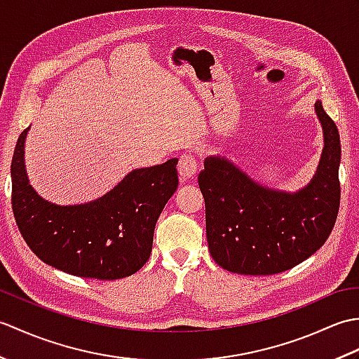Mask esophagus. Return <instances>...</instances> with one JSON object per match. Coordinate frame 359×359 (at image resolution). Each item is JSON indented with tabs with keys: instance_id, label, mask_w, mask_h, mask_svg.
I'll list each match as a JSON object with an SVG mask.
<instances>
[{
	"instance_id": "1",
	"label": "esophagus",
	"mask_w": 359,
	"mask_h": 359,
	"mask_svg": "<svg viewBox=\"0 0 359 359\" xmlns=\"http://www.w3.org/2000/svg\"><path fill=\"white\" fill-rule=\"evenodd\" d=\"M177 168L180 177L189 179L197 172V170H199V160H197V157L191 154V152H185V154L180 156Z\"/></svg>"
}]
</instances>
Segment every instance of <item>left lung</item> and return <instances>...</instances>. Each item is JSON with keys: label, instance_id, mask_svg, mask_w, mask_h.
Listing matches in <instances>:
<instances>
[{"label": "left lung", "instance_id": "1", "mask_svg": "<svg viewBox=\"0 0 359 359\" xmlns=\"http://www.w3.org/2000/svg\"><path fill=\"white\" fill-rule=\"evenodd\" d=\"M324 129V151L310 184L294 194L251 180L224 157H208L199 174L207 241L224 270L270 276L293 269L324 245L337 222L341 143L334 121L315 104Z\"/></svg>", "mask_w": 359, "mask_h": 359}]
</instances>
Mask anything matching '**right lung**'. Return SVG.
Returning <instances> with one entry per match:
<instances>
[{
    "label": "right lung",
    "instance_id": "right-lung-1",
    "mask_svg": "<svg viewBox=\"0 0 359 359\" xmlns=\"http://www.w3.org/2000/svg\"><path fill=\"white\" fill-rule=\"evenodd\" d=\"M13 151L12 210L29 248L44 264L79 278L112 280L131 276L147 264L156 222L179 185L177 158L134 170L100 199L60 207L29 185L25 140Z\"/></svg>",
    "mask_w": 359,
    "mask_h": 359
}]
</instances>
